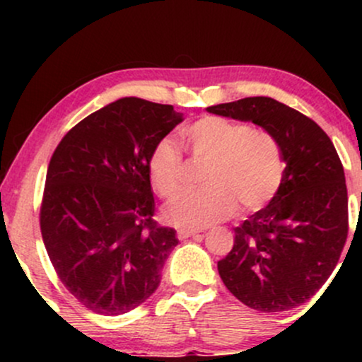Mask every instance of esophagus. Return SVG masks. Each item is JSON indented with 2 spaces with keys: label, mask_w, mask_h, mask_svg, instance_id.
Listing matches in <instances>:
<instances>
[{
  "label": "esophagus",
  "mask_w": 362,
  "mask_h": 362,
  "mask_svg": "<svg viewBox=\"0 0 362 362\" xmlns=\"http://www.w3.org/2000/svg\"><path fill=\"white\" fill-rule=\"evenodd\" d=\"M197 233H201V231L190 230V228H180V230L177 231V236H178V240H185V238H189V236H194Z\"/></svg>",
  "instance_id": "obj_1"
}]
</instances>
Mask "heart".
<instances>
[{
    "label": "heart",
    "instance_id": "obj_1",
    "mask_svg": "<svg viewBox=\"0 0 362 362\" xmlns=\"http://www.w3.org/2000/svg\"><path fill=\"white\" fill-rule=\"evenodd\" d=\"M194 160L209 161L204 172L207 187L184 190L163 209L165 221L180 228H204L242 213L264 209L279 192L284 158L279 139L264 127L240 120L206 115L185 127ZM148 173L161 197L182 189L185 161L178 143L163 138L148 156Z\"/></svg>",
    "mask_w": 362,
    "mask_h": 362
}]
</instances>
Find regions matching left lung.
Masks as SVG:
<instances>
[{
    "label": "left lung",
    "instance_id": "8db88e82",
    "mask_svg": "<svg viewBox=\"0 0 362 362\" xmlns=\"http://www.w3.org/2000/svg\"><path fill=\"white\" fill-rule=\"evenodd\" d=\"M211 114L250 120L279 139L286 161L279 192L235 228L231 252L218 262L230 293L257 311H286L325 284L349 233L342 161L327 132L271 97L207 107Z\"/></svg>",
    "mask_w": 362,
    "mask_h": 362
}]
</instances>
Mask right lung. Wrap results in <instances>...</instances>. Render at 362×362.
I'll return each instance as SVG.
<instances>
[{
	"label": "right lung",
	"mask_w": 362,
	"mask_h": 362,
	"mask_svg": "<svg viewBox=\"0 0 362 362\" xmlns=\"http://www.w3.org/2000/svg\"><path fill=\"white\" fill-rule=\"evenodd\" d=\"M178 122L172 105L126 97L78 122L54 149L40 233L57 277L93 313H127L160 286L178 240L153 219L148 156Z\"/></svg>",
	"instance_id": "1"
}]
</instances>
